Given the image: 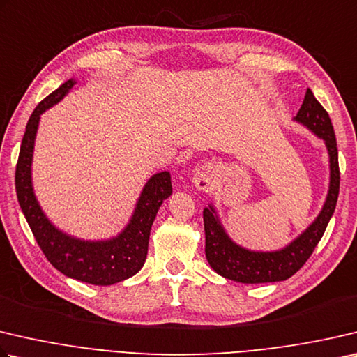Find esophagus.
I'll use <instances>...</instances> for the list:
<instances>
[{"instance_id":"esophagus-1","label":"esophagus","mask_w":357,"mask_h":357,"mask_svg":"<svg viewBox=\"0 0 357 357\" xmlns=\"http://www.w3.org/2000/svg\"><path fill=\"white\" fill-rule=\"evenodd\" d=\"M213 174H215V172L211 165H199L195 174H193V185L201 192H207L212 185Z\"/></svg>"}]
</instances>
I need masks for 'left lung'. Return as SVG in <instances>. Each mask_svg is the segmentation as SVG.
<instances>
[{
  "instance_id": "8db88e82",
  "label": "left lung",
  "mask_w": 357,
  "mask_h": 357,
  "mask_svg": "<svg viewBox=\"0 0 357 357\" xmlns=\"http://www.w3.org/2000/svg\"><path fill=\"white\" fill-rule=\"evenodd\" d=\"M294 121L309 129L315 137L321 139L326 146L329 159V184L325 203H323L319 215L301 234H298L286 246L273 251H255L236 243L226 232L213 203L204 207L206 259L212 270L226 280L242 284L280 282L289 280L306 264L317 243L325 234L326 226L333 217L340 185L339 153H337L331 119L320 102L315 100L310 89H307L301 109L296 116H294Z\"/></svg>"
}]
</instances>
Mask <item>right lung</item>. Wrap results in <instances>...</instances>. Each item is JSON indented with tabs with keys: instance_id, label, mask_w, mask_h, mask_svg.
I'll use <instances>...</instances> for the list:
<instances>
[{
	"instance_id": "obj_1",
	"label": "right lung",
	"mask_w": 357,
	"mask_h": 357,
	"mask_svg": "<svg viewBox=\"0 0 357 357\" xmlns=\"http://www.w3.org/2000/svg\"><path fill=\"white\" fill-rule=\"evenodd\" d=\"M75 84L73 77L63 82L38 102L29 116L15 170L17 198L38 246L54 268L68 278L93 286H112L139 273L144 267L153 222L164 199L173 192L172 174L170 172H159L146 181L131 218L116 236L86 241L57 228L43 212L36 197L32 184V158L42 114L66 98Z\"/></svg>"
}]
</instances>
